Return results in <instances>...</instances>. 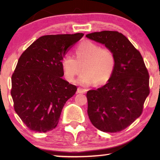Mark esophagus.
I'll use <instances>...</instances> for the list:
<instances>
[{
    "instance_id": "obj_1",
    "label": "esophagus",
    "mask_w": 160,
    "mask_h": 160,
    "mask_svg": "<svg viewBox=\"0 0 160 160\" xmlns=\"http://www.w3.org/2000/svg\"><path fill=\"white\" fill-rule=\"evenodd\" d=\"M86 92V89H84V88L79 87L78 89V93H85Z\"/></svg>"
}]
</instances>
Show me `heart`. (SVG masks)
<instances>
[{"instance_id": "heart-1", "label": "heart", "mask_w": 160, "mask_h": 160, "mask_svg": "<svg viewBox=\"0 0 160 160\" xmlns=\"http://www.w3.org/2000/svg\"><path fill=\"white\" fill-rule=\"evenodd\" d=\"M75 54L76 58L69 55L62 58L64 75L68 81H74L81 72V66L84 73L79 78V82L82 85L89 86L94 82L103 85L109 81L116 65L115 53L111 48L86 40L76 47Z\"/></svg>"}]
</instances>
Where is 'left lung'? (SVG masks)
<instances>
[{
  "instance_id": "1",
  "label": "left lung",
  "mask_w": 160,
  "mask_h": 160,
  "mask_svg": "<svg viewBox=\"0 0 160 160\" xmlns=\"http://www.w3.org/2000/svg\"><path fill=\"white\" fill-rule=\"evenodd\" d=\"M115 53L116 65L107 84L86 93L92 124L104 132H119L141 115L150 93L149 73L140 52L123 34L102 31L86 35Z\"/></svg>"
}]
</instances>
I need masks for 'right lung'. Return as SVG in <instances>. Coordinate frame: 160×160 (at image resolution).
Here are the masks:
<instances>
[{
  "label": "right lung",
  "mask_w": 160,
  "mask_h": 160,
  "mask_svg": "<svg viewBox=\"0 0 160 160\" xmlns=\"http://www.w3.org/2000/svg\"><path fill=\"white\" fill-rule=\"evenodd\" d=\"M84 35H44L19 57L12 75L13 108L30 130L47 132L57 126L62 108L76 92V86L63 80L62 58Z\"/></svg>",
  "instance_id": "add662e5"
}]
</instances>
